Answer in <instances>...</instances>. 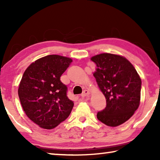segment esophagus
<instances>
[{
    "label": "esophagus",
    "instance_id": "esophagus-1",
    "mask_svg": "<svg viewBox=\"0 0 160 160\" xmlns=\"http://www.w3.org/2000/svg\"><path fill=\"white\" fill-rule=\"evenodd\" d=\"M89 94H90V92H89L88 90H84L82 92V94H81V97H85L86 96H88Z\"/></svg>",
    "mask_w": 160,
    "mask_h": 160
}]
</instances>
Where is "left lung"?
<instances>
[{
	"label": "left lung",
	"instance_id": "obj_1",
	"mask_svg": "<svg viewBox=\"0 0 160 160\" xmlns=\"http://www.w3.org/2000/svg\"><path fill=\"white\" fill-rule=\"evenodd\" d=\"M91 60L97 66L93 75L107 99L106 107L97 112V117L105 125L118 126L128 121L139 107L141 79L123 56L105 53Z\"/></svg>",
	"mask_w": 160,
	"mask_h": 160
}]
</instances>
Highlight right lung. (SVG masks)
<instances>
[{
  "mask_svg": "<svg viewBox=\"0 0 160 160\" xmlns=\"http://www.w3.org/2000/svg\"><path fill=\"white\" fill-rule=\"evenodd\" d=\"M72 59L48 55L32 63L24 72L18 95L28 118L41 128L52 129L68 117L74 103L60 78Z\"/></svg>",
  "mask_w": 160,
  "mask_h": 160,
  "instance_id": "obj_1",
  "label": "right lung"
}]
</instances>
